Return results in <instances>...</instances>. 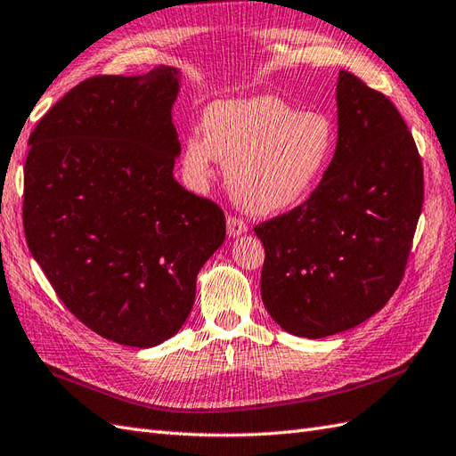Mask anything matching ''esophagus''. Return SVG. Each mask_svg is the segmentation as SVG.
Returning <instances> with one entry per match:
<instances>
[{
  "mask_svg": "<svg viewBox=\"0 0 456 456\" xmlns=\"http://www.w3.org/2000/svg\"><path fill=\"white\" fill-rule=\"evenodd\" d=\"M247 231H248L247 221L237 217V216H229L227 217V235L229 237H239V235H242V232H247Z\"/></svg>",
  "mask_w": 456,
  "mask_h": 456,
  "instance_id": "34e87169",
  "label": "esophagus"
}]
</instances>
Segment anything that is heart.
<instances>
[{
	"label": "heart",
	"instance_id": "b5f03b06",
	"mask_svg": "<svg viewBox=\"0 0 456 456\" xmlns=\"http://www.w3.org/2000/svg\"><path fill=\"white\" fill-rule=\"evenodd\" d=\"M204 134H186L183 167L192 189L227 163V189L242 209L272 216L295 208L312 192L328 166L335 133L328 117L297 111L275 96L214 102L204 111Z\"/></svg>",
	"mask_w": 456,
	"mask_h": 456
}]
</instances>
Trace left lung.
<instances>
[{"mask_svg": "<svg viewBox=\"0 0 456 456\" xmlns=\"http://www.w3.org/2000/svg\"><path fill=\"white\" fill-rule=\"evenodd\" d=\"M337 148L305 204L254 227L262 300L285 331L322 339L356 328L399 287L424 202V169L387 96L337 80Z\"/></svg>", "mask_w": 456, "mask_h": 456, "instance_id": "obj_1", "label": "left lung"}]
</instances>
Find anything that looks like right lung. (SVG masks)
Instances as JSON below:
<instances>
[{
	"instance_id": "obj_1",
	"label": "right lung",
	"mask_w": 456,
	"mask_h": 456,
	"mask_svg": "<svg viewBox=\"0 0 456 456\" xmlns=\"http://www.w3.org/2000/svg\"><path fill=\"white\" fill-rule=\"evenodd\" d=\"M181 71L92 77L28 138L22 224L57 297L94 333L150 348L177 333L225 216L175 181Z\"/></svg>"
}]
</instances>
